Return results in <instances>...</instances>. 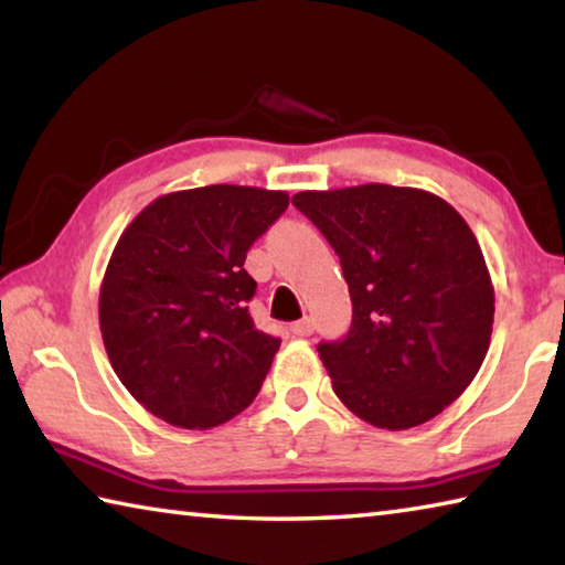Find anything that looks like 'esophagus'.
<instances>
[{
  "instance_id": "34e87169",
  "label": "esophagus",
  "mask_w": 565,
  "mask_h": 565,
  "mask_svg": "<svg viewBox=\"0 0 565 565\" xmlns=\"http://www.w3.org/2000/svg\"><path fill=\"white\" fill-rule=\"evenodd\" d=\"M291 331L296 333V337H311L313 333V321L311 319H301L291 323Z\"/></svg>"
}]
</instances>
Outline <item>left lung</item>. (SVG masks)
<instances>
[{"label":"left lung","mask_w":565,"mask_h":565,"mask_svg":"<svg viewBox=\"0 0 565 565\" xmlns=\"http://www.w3.org/2000/svg\"><path fill=\"white\" fill-rule=\"evenodd\" d=\"M291 204L339 254L353 319L319 343L351 414L404 431L454 404L481 369L493 284L471 226L424 189L361 184L299 191Z\"/></svg>","instance_id":"1"}]
</instances>
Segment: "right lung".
I'll list each match as a JSON object with an SVG mask.
<instances>
[{
    "mask_svg": "<svg viewBox=\"0 0 565 565\" xmlns=\"http://www.w3.org/2000/svg\"><path fill=\"white\" fill-rule=\"evenodd\" d=\"M289 206L286 191H171L134 216L99 291L111 369L149 414L214 428L259 394L281 341L256 329L246 252Z\"/></svg>",
    "mask_w": 565,
    "mask_h": 565,
    "instance_id": "1",
    "label": "right lung"
}]
</instances>
